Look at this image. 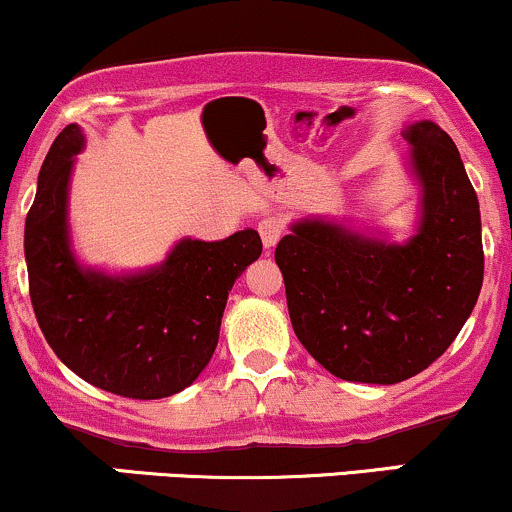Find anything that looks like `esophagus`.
Masks as SVG:
<instances>
[{
  "mask_svg": "<svg viewBox=\"0 0 512 512\" xmlns=\"http://www.w3.org/2000/svg\"><path fill=\"white\" fill-rule=\"evenodd\" d=\"M257 231H260L262 245L269 250L279 243L281 236H284V221H281L279 216H264V219L257 223Z\"/></svg>",
  "mask_w": 512,
  "mask_h": 512,
  "instance_id": "1",
  "label": "esophagus"
}]
</instances>
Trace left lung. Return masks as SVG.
I'll use <instances>...</instances> for the list:
<instances>
[{"mask_svg":"<svg viewBox=\"0 0 512 512\" xmlns=\"http://www.w3.org/2000/svg\"><path fill=\"white\" fill-rule=\"evenodd\" d=\"M402 137L419 185L414 236L395 243L308 216L274 252L293 332L351 383L395 385L426 370L455 342L484 281L479 199L455 142L431 120Z\"/></svg>","mask_w":512,"mask_h":512,"instance_id":"obj_1","label":"left lung"}]
</instances>
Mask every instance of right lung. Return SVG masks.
<instances>
[{
    "mask_svg": "<svg viewBox=\"0 0 512 512\" xmlns=\"http://www.w3.org/2000/svg\"><path fill=\"white\" fill-rule=\"evenodd\" d=\"M84 144L79 125L62 129L26 216L35 317L57 358L86 383L120 397H170L211 361L228 291L262 255L260 233L245 228L214 243L182 238L166 260L142 272L86 267L69 236V180Z\"/></svg>",
    "mask_w": 512,
    "mask_h": 512,
    "instance_id": "obj_1",
    "label": "right lung"
}]
</instances>
